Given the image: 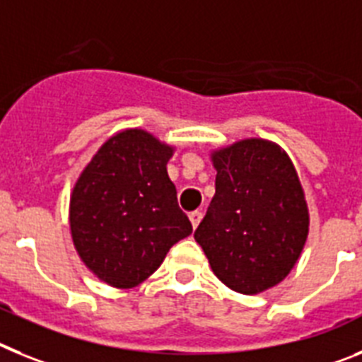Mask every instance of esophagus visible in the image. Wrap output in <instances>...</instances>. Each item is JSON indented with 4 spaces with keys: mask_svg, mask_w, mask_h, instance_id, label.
<instances>
[{
    "mask_svg": "<svg viewBox=\"0 0 362 362\" xmlns=\"http://www.w3.org/2000/svg\"><path fill=\"white\" fill-rule=\"evenodd\" d=\"M189 220H191V224H193V228H197V226L200 224V220H202V211L197 209V211L189 213Z\"/></svg>",
    "mask_w": 362,
    "mask_h": 362,
    "instance_id": "obj_1",
    "label": "esophagus"
}]
</instances>
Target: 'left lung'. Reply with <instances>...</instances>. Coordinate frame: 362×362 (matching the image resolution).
Listing matches in <instances>:
<instances>
[{
    "instance_id": "obj_1",
    "label": "left lung",
    "mask_w": 362,
    "mask_h": 362,
    "mask_svg": "<svg viewBox=\"0 0 362 362\" xmlns=\"http://www.w3.org/2000/svg\"><path fill=\"white\" fill-rule=\"evenodd\" d=\"M211 160L215 197L194 240L228 288L244 295L269 290L293 269L310 228L293 162L262 138L213 151Z\"/></svg>"
}]
</instances>
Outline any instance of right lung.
Listing matches in <instances>:
<instances>
[{
	"label": "right lung",
	"instance_id": "right-lung-1",
	"mask_svg": "<svg viewBox=\"0 0 362 362\" xmlns=\"http://www.w3.org/2000/svg\"><path fill=\"white\" fill-rule=\"evenodd\" d=\"M175 147L144 129H125L93 156L71 194L69 222L78 255L100 281L129 290L193 233L178 207L168 162Z\"/></svg>",
	"mask_w": 362,
	"mask_h": 362
}]
</instances>
